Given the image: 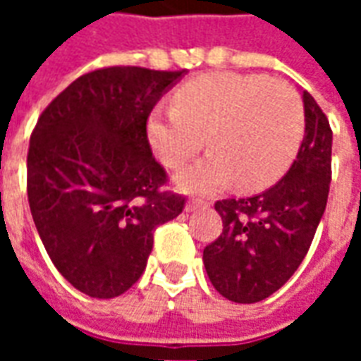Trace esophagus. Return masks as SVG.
Here are the masks:
<instances>
[{"label": "esophagus", "mask_w": 361, "mask_h": 361, "mask_svg": "<svg viewBox=\"0 0 361 361\" xmlns=\"http://www.w3.org/2000/svg\"><path fill=\"white\" fill-rule=\"evenodd\" d=\"M207 201H203V199H189L188 203H185V211L188 212H193V211H199V209H203V207H207Z\"/></svg>", "instance_id": "esophagus-1"}]
</instances>
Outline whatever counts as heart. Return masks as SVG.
Listing matches in <instances>:
<instances>
[{"label": "heart", "mask_w": 361, "mask_h": 361, "mask_svg": "<svg viewBox=\"0 0 361 361\" xmlns=\"http://www.w3.org/2000/svg\"><path fill=\"white\" fill-rule=\"evenodd\" d=\"M303 137L302 98L292 85L259 75H204L183 85L173 108L147 121L154 157L181 168L207 147L211 154L176 176L185 193L235 185L269 188L292 164Z\"/></svg>", "instance_id": "1"}]
</instances>
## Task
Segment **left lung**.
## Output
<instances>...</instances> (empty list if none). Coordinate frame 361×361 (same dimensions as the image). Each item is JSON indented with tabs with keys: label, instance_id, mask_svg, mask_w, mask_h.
I'll return each instance as SVG.
<instances>
[{
	"label": "left lung",
	"instance_id": "obj_1",
	"mask_svg": "<svg viewBox=\"0 0 361 361\" xmlns=\"http://www.w3.org/2000/svg\"><path fill=\"white\" fill-rule=\"evenodd\" d=\"M302 100L305 135L282 180L259 195L214 204L224 228L204 247L203 263L212 286L230 302H261L284 286L302 265L325 212L333 131L307 90Z\"/></svg>",
	"mask_w": 361,
	"mask_h": 361
}]
</instances>
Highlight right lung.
Returning <instances> with one entry per match:
<instances>
[{
  "mask_svg": "<svg viewBox=\"0 0 361 361\" xmlns=\"http://www.w3.org/2000/svg\"><path fill=\"white\" fill-rule=\"evenodd\" d=\"M188 71L106 67L79 77L38 118L27 158L30 212L61 276L108 300L141 279L152 234L185 199L160 191L147 119Z\"/></svg>",
  "mask_w": 361,
  "mask_h": 361,
  "instance_id": "right-lung-1",
  "label": "right lung"
}]
</instances>
